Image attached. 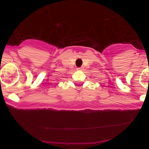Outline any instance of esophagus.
<instances>
[{
    "label": "esophagus",
    "instance_id": "34e87169",
    "mask_svg": "<svg viewBox=\"0 0 149 149\" xmlns=\"http://www.w3.org/2000/svg\"><path fill=\"white\" fill-rule=\"evenodd\" d=\"M76 69H77V70H78V71H79V70H81L82 69H81V68H77Z\"/></svg>",
    "mask_w": 149,
    "mask_h": 149
}]
</instances>
